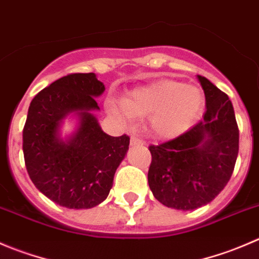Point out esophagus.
Wrapping results in <instances>:
<instances>
[{
    "mask_svg": "<svg viewBox=\"0 0 259 259\" xmlns=\"http://www.w3.org/2000/svg\"><path fill=\"white\" fill-rule=\"evenodd\" d=\"M145 145V141L138 137H131V146H142Z\"/></svg>",
    "mask_w": 259,
    "mask_h": 259,
    "instance_id": "34e87169",
    "label": "esophagus"
}]
</instances>
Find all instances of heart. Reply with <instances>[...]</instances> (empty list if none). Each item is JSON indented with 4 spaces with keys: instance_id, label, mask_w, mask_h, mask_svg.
Segmentation results:
<instances>
[{
    "instance_id": "obj_1",
    "label": "heart",
    "mask_w": 259,
    "mask_h": 259,
    "mask_svg": "<svg viewBox=\"0 0 259 259\" xmlns=\"http://www.w3.org/2000/svg\"><path fill=\"white\" fill-rule=\"evenodd\" d=\"M204 97L195 87L161 80L136 88L124 101L107 102L109 113L123 123L135 117H151V128L161 138H174L186 131L203 108Z\"/></svg>"
}]
</instances>
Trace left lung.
<instances>
[{
  "label": "left lung",
  "instance_id": "obj_1",
  "mask_svg": "<svg viewBox=\"0 0 259 259\" xmlns=\"http://www.w3.org/2000/svg\"><path fill=\"white\" fill-rule=\"evenodd\" d=\"M198 79L205 94L203 119L176 138L148 147L151 191L161 204L178 210L210 203L229 181L239 150L229 97L205 76Z\"/></svg>",
  "mask_w": 259,
  "mask_h": 259
}]
</instances>
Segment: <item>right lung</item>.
Here are the masks:
<instances>
[{
    "instance_id": "right-lung-1",
    "label": "right lung",
    "mask_w": 259,
    "mask_h": 259,
    "mask_svg": "<svg viewBox=\"0 0 259 259\" xmlns=\"http://www.w3.org/2000/svg\"><path fill=\"white\" fill-rule=\"evenodd\" d=\"M104 89L94 73L68 74L30 103L22 131L25 165L34 185L60 206L89 209L106 200L128 151V136L104 133L92 113L99 109L96 97ZM71 111L79 126L64 141L61 122Z\"/></svg>"
}]
</instances>
